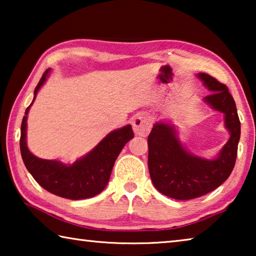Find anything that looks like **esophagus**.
I'll return each mask as SVG.
<instances>
[{
    "label": "esophagus",
    "instance_id": "34e87169",
    "mask_svg": "<svg viewBox=\"0 0 256 256\" xmlns=\"http://www.w3.org/2000/svg\"><path fill=\"white\" fill-rule=\"evenodd\" d=\"M133 131L136 136H146L151 130V122L148 116L144 114H138L133 118Z\"/></svg>",
    "mask_w": 256,
    "mask_h": 256
}]
</instances>
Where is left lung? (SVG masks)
I'll list each match as a JSON object with an SVG mask.
<instances>
[{
    "mask_svg": "<svg viewBox=\"0 0 256 256\" xmlns=\"http://www.w3.org/2000/svg\"><path fill=\"white\" fill-rule=\"evenodd\" d=\"M211 92L203 98L212 110L224 114L229 138L216 157H198L185 148L174 125L154 123L148 136V167L151 180L160 193L176 200H190L216 190L232 174L240 138V122L236 104L224 84L206 73H198Z\"/></svg>",
    "mask_w": 256,
    "mask_h": 256,
    "instance_id": "8db88e82",
    "label": "left lung"
}]
</instances>
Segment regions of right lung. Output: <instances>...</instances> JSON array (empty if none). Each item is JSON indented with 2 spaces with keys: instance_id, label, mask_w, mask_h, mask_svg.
<instances>
[{
  "instance_id": "right-lung-1",
  "label": "right lung",
  "mask_w": 256,
  "mask_h": 256,
  "mask_svg": "<svg viewBox=\"0 0 256 256\" xmlns=\"http://www.w3.org/2000/svg\"><path fill=\"white\" fill-rule=\"evenodd\" d=\"M50 72V68L42 74L34 88L32 102L26 110L21 123V157L34 180L48 192L70 200L92 198L102 192L107 186L116 158L124 146L134 136L132 126L126 125L108 133L92 151L70 164L58 160L36 157L27 146V118L30 106L36 99L38 90L45 84Z\"/></svg>"
}]
</instances>
